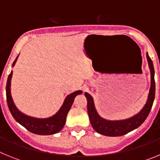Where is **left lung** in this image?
<instances>
[{"label": "left lung", "mask_w": 160, "mask_h": 160, "mask_svg": "<svg viewBox=\"0 0 160 160\" xmlns=\"http://www.w3.org/2000/svg\"><path fill=\"white\" fill-rule=\"evenodd\" d=\"M146 55L148 66L151 72V87H150L148 100L145 105L141 109V111L136 114L133 115L131 118L121 120H108L103 118L96 111L92 96L87 92L85 93V96L87 99V111H88L89 118H90L91 126L96 132L106 135V136L115 137L124 135L131 132L133 130L138 128L148 116L150 111L152 110L154 99H155V83L153 62L152 59L150 58L148 53H147Z\"/></svg>", "instance_id": "obj_1"}]
</instances>
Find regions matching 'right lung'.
Here are the masks:
<instances>
[{
  "mask_svg": "<svg viewBox=\"0 0 160 160\" xmlns=\"http://www.w3.org/2000/svg\"><path fill=\"white\" fill-rule=\"evenodd\" d=\"M19 56V55H18ZM18 56L12 65L13 67ZM12 71H11L10 74L8 75L6 83V97L8 107L12 117L15 118L17 122L20 123L24 128H25L30 132L33 134L41 135H53L56 133L59 132L62 129L63 127L66 123V119L67 114L70 111V107L73 105L74 98L78 94H82V90H77L75 92L68 94L65 98L63 104L60 107L58 112L49 118H35V117L29 116L27 114H24L21 111L18 110L16 107L13 100H12V95H11V79H12Z\"/></svg>",
  "mask_w": 160,
  "mask_h": 160,
  "instance_id": "obj_1",
  "label": "right lung"
}]
</instances>
